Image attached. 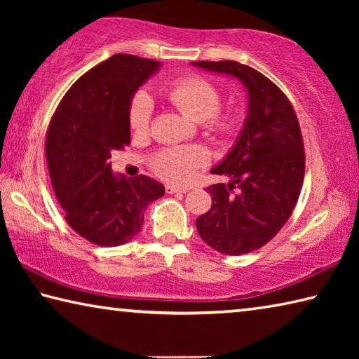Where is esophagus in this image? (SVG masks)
<instances>
[{
	"label": "esophagus",
	"mask_w": 359,
	"mask_h": 359,
	"mask_svg": "<svg viewBox=\"0 0 359 359\" xmlns=\"http://www.w3.org/2000/svg\"><path fill=\"white\" fill-rule=\"evenodd\" d=\"M188 190L187 188H179V187H175V185H168L166 187V193L168 194H172V193H187Z\"/></svg>",
	"instance_id": "34e87169"
}]
</instances>
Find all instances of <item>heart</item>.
<instances>
[{
    "mask_svg": "<svg viewBox=\"0 0 359 359\" xmlns=\"http://www.w3.org/2000/svg\"><path fill=\"white\" fill-rule=\"evenodd\" d=\"M169 100L194 121L214 118L218 130L229 131L233 121L228 117L218 118L215 114L220 107V93L204 79H185L169 88ZM151 117V100L145 92H139L131 102L130 123L135 131L147 130ZM208 160L201 149H168L155 158L156 172L168 180L184 184L191 177L194 169Z\"/></svg>",
    "mask_w": 359,
    "mask_h": 359,
    "instance_id": "1",
    "label": "heart"
}]
</instances>
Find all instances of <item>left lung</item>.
<instances>
[{"label":"left lung","instance_id":"8db88e82","mask_svg":"<svg viewBox=\"0 0 359 359\" xmlns=\"http://www.w3.org/2000/svg\"><path fill=\"white\" fill-rule=\"evenodd\" d=\"M231 76L247 92V117L226 156L210 169L229 184L210 185L212 208L196 218L201 239L224 255H244L267 244L293 212L304 182L299 121L282 90L238 62H193ZM238 187L236 195L232 188Z\"/></svg>","mask_w":359,"mask_h":359}]
</instances>
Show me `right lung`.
Masks as SVG:
<instances>
[{"label":"right lung","instance_id":"obj_1","mask_svg":"<svg viewBox=\"0 0 359 359\" xmlns=\"http://www.w3.org/2000/svg\"><path fill=\"white\" fill-rule=\"evenodd\" d=\"M161 63L115 53L79 79L50 120L46 158L58 204L69 226L101 247H117L141 233L144 212L165 185L114 174L112 150L130 144L133 96Z\"/></svg>","mask_w":359,"mask_h":359}]
</instances>
